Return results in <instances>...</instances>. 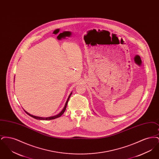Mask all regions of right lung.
<instances>
[{
	"label": "right lung",
	"mask_w": 159,
	"mask_h": 159,
	"mask_svg": "<svg viewBox=\"0 0 159 159\" xmlns=\"http://www.w3.org/2000/svg\"><path fill=\"white\" fill-rule=\"evenodd\" d=\"M72 94V92L70 94V95H69V97H68V99H67V101H66V104H65V106H64V108H63V110L61 111V112L60 113L58 114H57V115H56V116H52V117H38V116H33V115H31L30 114L28 113L27 111H25V112L29 116H30L31 117H33V118H34V119H38V120H52V119H56V118H58V117H60V116H62V114L64 113V111H65V110H66V107H67V103H68V100H69V98H70V96H71V95Z\"/></svg>",
	"instance_id": "right-lung-1"
}]
</instances>
